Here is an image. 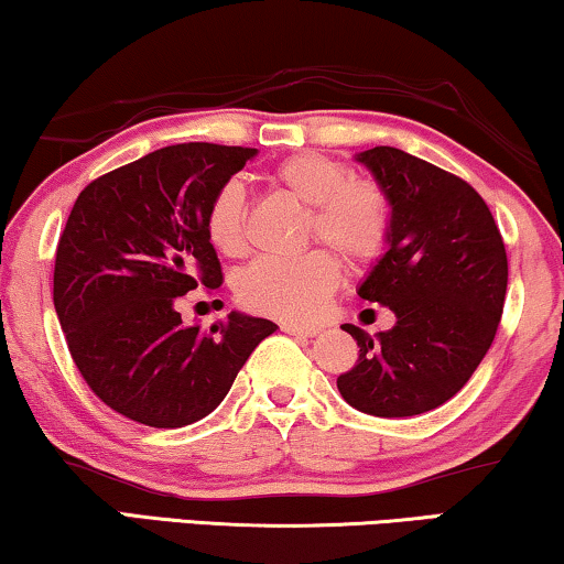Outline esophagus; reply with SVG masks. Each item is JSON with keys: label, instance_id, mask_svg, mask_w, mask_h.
Segmentation results:
<instances>
[{"label": "esophagus", "instance_id": "34e87169", "mask_svg": "<svg viewBox=\"0 0 564 564\" xmlns=\"http://www.w3.org/2000/svg\"><path fill=\"white\" fill-rule=\"evenodd\" d=\"M282 330L290 333V336H302V338H313L321 333V325H307V323H292V321H284L282 323Z\"/></svg>", "mask_w": 564, "mask_h": 564}]
</instances>
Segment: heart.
<instances>
[{"label":"heart","mask_w":564,"mask_h":564,"mask_svg":"<svg viewBox=\"0 0 564 564\" xmlns=\"http://www.w3.org/2000/svg\"><path fill=\"white\" fill-rule=\"evenodd\" d=\"M269 181L307 206V241L328 243L354 264L377 259L389 241L391 206L383 187L348 177L343 162L317 152L290 154L276 162ZM206 236L228 259L247 254V206L239 183H226L206 210ZM340 264L330 251L315 249L292 262L262 259L239 280L249 310L280 317H307L336 290Z\"/></svg>","instance_id":"1"}]
</instances>
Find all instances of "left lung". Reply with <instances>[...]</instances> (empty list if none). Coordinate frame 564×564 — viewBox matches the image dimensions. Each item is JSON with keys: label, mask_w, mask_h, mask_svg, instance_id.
Listing matches in <instances>:
<instances>
[{"label": "left lung", "mask_w": 564, "mask_h": 564, "mask_svg": "<svg viewBox=\"0 0 564 564\" xmlns=\"http://www.w3.org/2000/svg\"><path fill=\"white\" fill-rule=\"evenodd\" d=\"M387 193V251L358 295L394 313L377 336L343 325L358 361L338 377L350 406L373 417H412L458 394L499 328L509 262L486 200L397 147L356 154Z\"/></svg>", "instance_id": "obj_1"}]
</instances>
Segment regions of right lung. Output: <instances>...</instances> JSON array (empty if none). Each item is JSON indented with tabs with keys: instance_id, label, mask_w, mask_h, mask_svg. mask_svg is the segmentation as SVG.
Here are the masks:
<instances>
[{
	"instance_id": "right-lung-1",
	"label": "right lung",
	"mask_w": 564,
	"mask_h": 564,
	"mask_svg": "<svg viewBox=\"0 0 564 564\" xmlns=\"http://www.w3.org/2000/svg\"><path fill=\"white\" fill-rule=\"evenodd\" d=\"M251 158V147H162L88 183L61 234L53 302L73 361L106 406L147 427L214 412L276 330L243 313L203 330L175 310L200 284L221 288L206 210Z\"/></svg>"
}]
</instances>
